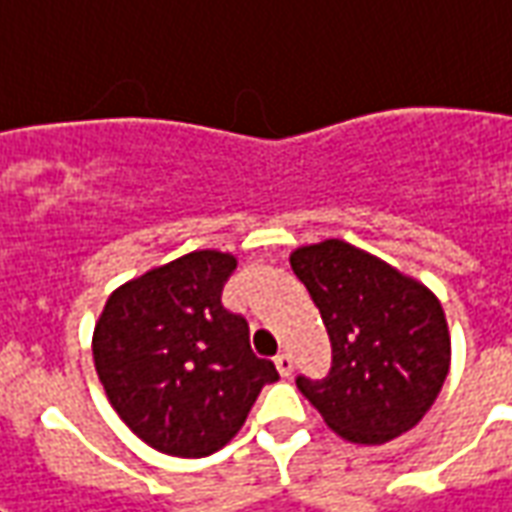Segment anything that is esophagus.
<instances>
[{
    "instance_id": "obj_1",
    "label": "esophagus",
    "mask_w": 512,
    "mask_h": 512,
    "mask_svg": "<svg viewBox=\"0 0 512 512\" xmlns=\"http://www.w3.org/2000/svg\"><path fill=\"white\" fill-rule=\"evenodd\" d=\"M274 366H277V371H280L282 377H291V371H293L291 355H285V352H282V355H277L274 357Z\"/></svg>"
}]
</instances>
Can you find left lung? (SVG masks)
Segmentation results:
<instances>
[{
	"label": "left lung",
	"mask_w": 512,
	"mask_h": 512,
	"mask_svg": "<svg viewBox=\"0 0 512 512\" xmlns=\"http://www.w3.org/2000/svg\"><path fill=\"white\" fill-rule=\"evenodd\" d=\"M291 268L332 343L330 374L296 377V388L346 441L377 446L413 430L438 399L452 360L438 296L338 238L299 246Z\"/></svg>",
	"instance_id": "1"
}]
</instances>
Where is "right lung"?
I'll return each instance as SVG.
<instances>
[{
    "label": "right lung",
    "mask_w": 512,
    "mask_h": 512,
    "mask_svg": "<svg viewBox=\"0 0 512 512\" xmlns=\"http://www.w3.org/2000/svg\"><path fill=\"white\" fill-rule=\"evenodd\" d=\"M230 252L199 249L110 293L94 366L121 421L171 457H207L238 435L257 393L280 380L249 346L244 316L221 305Z\"/></svg>",
    "instance_id": "add662e5"
}]
</instances>
